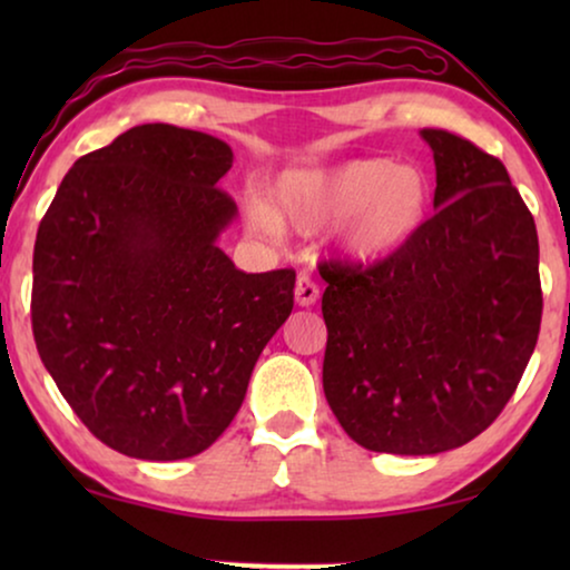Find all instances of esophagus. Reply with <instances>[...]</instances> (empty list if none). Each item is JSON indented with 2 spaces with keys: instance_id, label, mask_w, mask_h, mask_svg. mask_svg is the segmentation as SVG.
Segmentation results:
<instances>
[{
  "instance_id": "1",
  "label": "esophagus",
  "mask_w": 570,
  "mask_h": 570,
  "mask_svg": "<svg viewBox=\"0 0 570 570\" xmlns=\"http://www.w3.org/2000/svg\"><path fill=\"white\" fill-rule=\"evenodd\" d=\"M316 301H318V285L308 275H301L295 279V303H298L301 308H308L314 306Z\"/></svg>"
}]
</instances>
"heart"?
I'll use <instances>...</instances> for the list:
<instances>
[{
    "mask_svg": "<svg viewBox=\"0 0 570 570\" xmlns=\"http://www.w3.org/2000/svg\"><path fill=\"white\" fill-rule=\"evenodd\" d=\"M433 181L420 166L389 158H355L330 168H291L267 197L246 202V220L262 236L279 238L285 223L303 233L334 225L342 252L379 262L402 252L433 213Z\"/></svg>",
    "mask_w": 570,
    "mask_h": 570,
    "instance_id": "1",
    "label": "heart"
}]
</instances>
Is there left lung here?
<instances>
[{"label":"left lung","instance_id":"left-lung-1","mask_svg":"<svg viewBox=\"0 0 570 570\" xmlns=\"http://www.w3.org/2000/svg\"><path fill=\"white\" fill-rule=\"evenodd\" d=\"M435 215L368 269L324 264V394L355 443L386 454L464 446L501 415L542 318L534 217L493 155L443 129Z\"/></svg>","mask_w":570,"mask_h":570}]
</instances>
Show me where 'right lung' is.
I'll return each mask as SVG.
<instances>
[{
	"label": "right lung",
	"mask_w": 570,
	"mask_h": 570,
	"mask_svg": "<svg viewBox=\"0 0 570 570\" xmlns=\"http://www.w3.org/2000/svg\"><path fill=\"white\" fill-rule=\"evenodd\" d=\"M233 150L139 124L69 168L33 252L38 355L77 417L121 454L176 462L220 439L293 311V269L246 275L220 236Z\"/></svg>",
	"instance_id": "obj_1"
}]
</instances>
